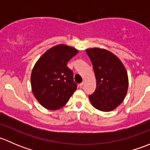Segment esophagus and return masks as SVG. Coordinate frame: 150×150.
Listing matches in <instances>:
<instances>
[{
    "mask_svg": "<svg viewBox=\"0 0 150 150\" xmlns=\"http://www.w3.org/2000/svg\"><path fill=\"white\" fill-rule=\"evenodd\" d=\"M83 84H84V83H83V82H82V83H80V84H79L80 88H82V87H83Z\"/></svg>",
    "mask_w": 150,
    "mask_h": 150,
    "instance_id": "34e87169",
    "label": "esophagus"
}]
</instances>
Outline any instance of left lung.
<instances>
[{
    "mask_svg": "<svg viewBox=\"0 0 150 150\" xmlns=\"http://www.w3.org/2000/svg\"><path fill=\"white\" fill-rule=\"evenodd\" d=\"M96 79L95 91L88 97L97 110L110 112L122 103L128 86V74L120 60L105 49L86 50Z\"/></svg>",
    "mask_w": 150,
    "mask_h": 150,
    "instance_id": "left-lung-1",
    "label": "left lung"
}]
</instances>
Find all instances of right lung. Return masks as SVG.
I'll list each match as a JSON object with an SVG mask.
<instances>
[{
    "instance_id": "add662e5",
    "label": "right lung",
    "mask_w": 150,
    "mask_h": 150,
    "mask_svg": "<svg viewBox=\"0 0 150 150\" xmlns=\"http://www.w3.org/2000/svg\"><path fill=\"white\" fill-rule=\"evenodd\" d=\"M78 52L72 47L58 45L48 50L35 64L31 74L32 90L45 108H61L77 89L73 72L67 64Z\"/></svg>"
}]
</instances>
